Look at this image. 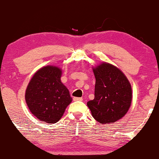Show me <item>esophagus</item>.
Segmentation results:
<instances>
[{"mask_svg": "<svg viewBox=\"0 0 159 159\" xmlns=\"http://www.w3.org/2000/svg\"><path fill=\"white\" fill-rule=\"evenodd\" d=\"M73 100H74V101H82V100H83V98H81V97H74Z\"/></svg>", "mask_w": 159, "mask_h": 159, "instance_id": "esophagus-1", "label": "esophagus"}]
</instances>
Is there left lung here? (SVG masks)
<instances>
[{
    "label": "left lung",
    "instance_id": "left-lung-1",
    "mask_svg": "<svg viewBox=\"0 0 159 159\" xmlns=\"http://www.w3.org/2000/svg\"><path fill=\"white\" fill-rule=\"evenodd\" d=\"M95 97L87 102L98 123H114L126 114L132 103V87L127 78L114 66L105 63L93 69Z\"/></svg>",
    "mask_w": 159,
    "mask_h": 159
}]
</instances>
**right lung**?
<instances>
[{"instance_id":"right-lung-1","label":"right lung","mask_w":159,"mask_h":159,"mask_svg":"<svg viewBox=\"0 0 159 159\" xmlns=\"http://www.w3.org/2000/svg\"><path fill=\"white\" fill-rule=\"evenodd\" d=\"M59 68L47 66L36 72L25 93V100L36 118L47 123H55L72 102L68 89L61 81Z\"/></svg>"}]
</instances>
